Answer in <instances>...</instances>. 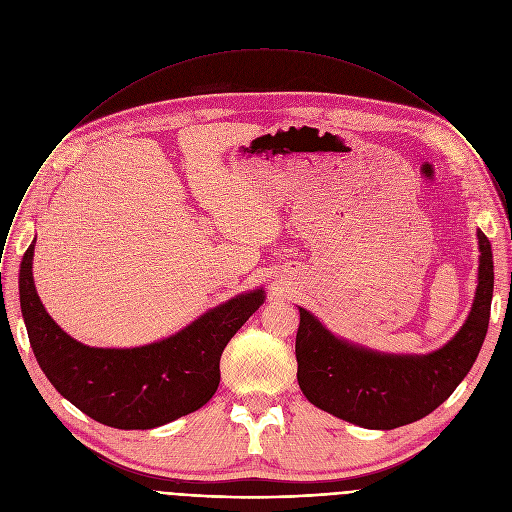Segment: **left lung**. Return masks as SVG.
I'll use <instances>...</instances> for the list:
<instances>
[{
  "instance_id": "1",
  "label": "left lung",
  "mask_w": 512,
  "mask_h": 512,
  "mask_svg": "<svg viewBox=\"0 0 512 512\" xmlns=\"http://www.w3.org/2000/svg\"><path fill=\"white\" fill-rule=\"evenodd\" d=\"M478 235V285L462 328L427 354H389L332 334L298 306V383L318 409L367 429H395L440 407L470 373L486 338L494 289L492 247Z\"/></svg>"
}]
</instances>
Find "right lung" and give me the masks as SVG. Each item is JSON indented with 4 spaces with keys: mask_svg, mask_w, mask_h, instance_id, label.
<instances>
[{
    "mask_svg": "<svg viewBox=\"0 0 512 512\" xmlns=\"http://www.w3.org/2000/svg\"><path fill=\"white\" fill-rule=\"evenodd\" d=\"M34 245L20 265V306L34 356L54 389L95 421L154 429L200 409L221 383V354L265 302L263 287L210 308L186 328L135 348L87 346L42 306L32 275Z\"/></svg>",
    "mask_w": 512,
    "mask_h": 512,
    "instance_id": "obj_1",
    "label": "right lung"
}]
</instances>
